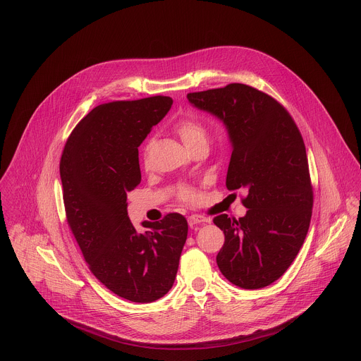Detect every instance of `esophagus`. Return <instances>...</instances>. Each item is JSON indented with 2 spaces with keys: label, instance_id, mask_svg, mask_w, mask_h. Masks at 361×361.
Here are the masks:
<instances>
[{
  "label": "esophagus",
  "instance_id": "1",
  "mask_svg": "<svg viewBox=\"0 0 361 361\" xmlns=\"http://www.w3.org/2000/svg\"><path fill=\"white\" fill-rule=\"evenodd\" d=\"M188 222H189L190 226H195V225H204V224H208L209 219L206 218V216H203V215L193 214V215H190V216L188 218Z\"/></svg>",
  "mask_w": 361,
  "mask_h": 361
}]
</instances>
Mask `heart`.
I'll return each instance as SVG.
<instances>
[{"label":"heart","instance_id":"heart-1","mask_svg":"<svg viewBox=\"0 0 361 361\" xmlns=\"http://www.w3.org/2000/svg\"><path fill=\"white\" fill-rule=\"evenodd\" d=\"M175 130H176V133L179 135V137L182 139V142H183V145H185L186 147H192V146L199 145V143H207L206 129H204V126H203L197 119H195V118H185V119H182V121L175 126ZM150 146H152V143H149V145L146 146V149H145L146 155H147L149 150H150ZM180 196H182V199H183L185 202H189V203H196V202H199V199H200L199 192L195 190V189H190V188L183 189V192H182Z\"/></svg>","mask_w":361,"mask_h":361}]
</instances>
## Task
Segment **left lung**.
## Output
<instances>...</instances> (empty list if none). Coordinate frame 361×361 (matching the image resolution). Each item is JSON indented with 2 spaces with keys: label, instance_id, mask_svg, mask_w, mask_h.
I'll return each mask as SVG.
<instances>
[{
  "label": "left lung",
  "instance_id": "8db88e82",
  "mask_svg": "<svg viewBox=\"0 0 361 361\" xmlns=\"http://www.w3.org/2000/svg\"><path fill=\"white\" fill-rule=\"evenodd\" d=\"M188 100L224 123L232 147L226 188L247 190L245 216L214 218L225 235L218 268L242 289L268 286L290 267L309 231L312 189L302 135L281 104L247 85L189 93Z\"/></svg>",
  "mask_w": 361,
  "mask_h": 361
}]
</instances>
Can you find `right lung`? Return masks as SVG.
I'll use <instances>...</instances> for the list:
<instances>
[{
  "mask_svg": "<svg viewBox=\"0 0 361 361\" xmlns=\"http://www.w3.org/2000/svg\"><path fill=\"white\" fill-rule=\"evenodd\" d=\"M155 96L93 108L71 133L59 164L68 224L90 271L111 292L152 303L169 292L188 238V221L168 214L137 232L126 193L142 180L139 150L171 109Z\"/></svg>",
  "mask_w": 361,
  "mask_h": 361,
  "instance_id": "1",
  "label": "right lung"
}]
</instances>
